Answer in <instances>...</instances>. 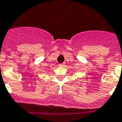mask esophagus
Wrapping results in <instances>:
<instances>
[{
  "instance_id": "obj_1",
  "label": "esophagus",
  "mask_w": 122,
  "mask_h": 122,
  "mask_svg": "<svg viewBox=\"0 0 122 122\" xmlns=\"http://www.w3.org/2000/svg\"><path fill=\"white\" fill-rule=\"evenodd\" d=\"M64 65H65V64H64V63H62V64H59V66H60V67H64Z\"/></svg>"
}]
</instances>
